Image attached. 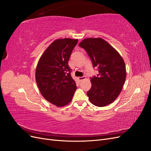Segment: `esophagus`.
Wrapping results in <instances>:
<instances>
[{
  "label": "esophagus",
  "instance_id": "esophagus-1",
  "mask_svg": "<svg viewBox=\"0 0 151 151\" xmlns=\"http://www.w3.org/2000/svg\"><path fill=\"white\" fill-rule=\"evenodd\" d=\"M85 79V77H78V79H79V81L81 82V81H83V79Z\"/></svg>",
  "mask_w": 151,
  "mask_h": 151
}]
</instances>
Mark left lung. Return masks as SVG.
I'll return each instance as SVG.
<instances>
[{"mask_svg":"<svg viewBox=\"0 0 151 151\" xmlns=\"http://www.w3.org/2000/svg\"><path fill=\"white\" fill-rule=\"evenodd\" d=\"M79 46L84 48L98 74L91 77L92 86L87 92L89 101L99 107L113 103L120 94L126 79L125 62L116 50L102 38H86Z\"/></svg>","mask_w":151,"mask_h":151,"instance_id":"obj_1","label":"left lung"}]
</instances>
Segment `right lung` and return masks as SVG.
Here are the masks:
<instances>
[{
	"instance_id": "obj_1",
	"label": "right lung",
	"mask_w": 151,
	"mask_h": 151,
	"mask_svg": "<svg viewBox=\"0 0 151 151\" xmlns=\"http://www.w3.org/2000/svg\"><path fill=\"white\" fill-rule=\"evenodd\" d=\"M78 40H55L40 57L36 69L39 90L48 101L58 107L69 103L77 89L68 65Z\"/></svg>"
}]
</instances>
